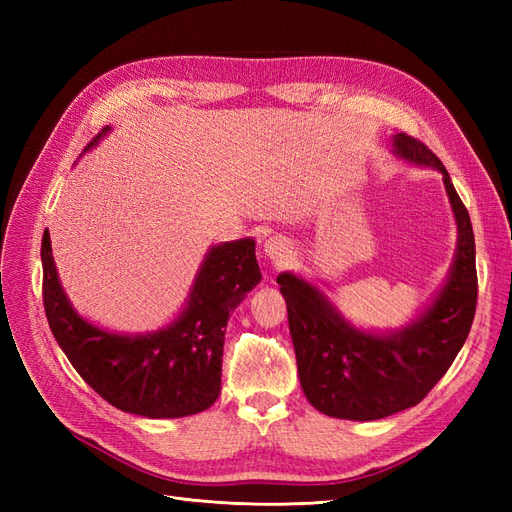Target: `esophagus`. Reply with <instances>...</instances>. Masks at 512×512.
I'll return each instance as SVG.
<instances>
[{"label": "esophagus", "instance_id": "obj_1", "mask_svg": "<svg viewBox=\"0 0 512 512\" xmlns=\"http://www.w3.org/2000/svg\"><path fill=\"white\" fill-rule=\"evenodd\" d=\"M265 254L275 262H284L292 254V243L286 237H271L265 243Z\"/></svg>", "mask_w": 512, "mask_h": 512}]
</instances>
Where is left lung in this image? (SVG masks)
I'll return each mask as SVG.
<instances>
[{"instance_id":"left-lung-1","label":"left lung","mask_w":512,"mask_h":512,"mask_svg":"<svg viewBox=\"0 0 512 512\" xmlns=\"http://www.w3.org/2000/svg\"><path fill=\"white\" fill-rule=\"evenodd\" d=\"M393 145L399 156L440 170L457 218L455 265L427 312L395 335H369L352 329L297 275L277 277L303 393L316 410L348 421H376L423 401L466 344L476 312V247L468 209L425 143L399 132Z\"/></svg>"}]
</instances>
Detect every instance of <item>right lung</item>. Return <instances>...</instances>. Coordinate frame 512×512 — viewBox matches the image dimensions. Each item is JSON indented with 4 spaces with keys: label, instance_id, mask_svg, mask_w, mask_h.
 Instances as JSON below:
<instances>
[{
    "label": "right lung",
    "instance_id": "obj_1",
    "mask_svg": "<svg viewBox=\"0 0 512 512\" xmlns=\"http://www.w3.org/2000/svg\"><path fill=\"white\" fill-rule=\"evenodd\" d=\"M108 132L104 128L94 141ZM42 301L57 344L79 376L108 404L147 418L207 410L222 391L226 322L260 282L252 239L215 245L185 312L168 329L126 337L85 322L57 280L49 230L42 235Z\"/></svg>",
    "mask_w": 512,
    "mask_h": 512
}]
</instances>
